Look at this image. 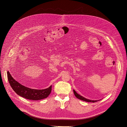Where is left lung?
I'll list each match as a JSON object with an SVG mask.
<instances>
[{
  "label": "left lung",
  "instance_id": "1",
  "mask_svg": "<svg viewBox=\"0 0 127 127\" xmlns=\"http://www.w3.org/2000/svg\"><path fill=\"white\" fill-rule=\"evenodd\" d=\"M73 92H74V94L75 95V96L77 98H78L80 100H83V101H86L87 102H93V103H94V102H96L97 101H98L99 100H91L90 99H88L87 98H85V97L81 96L80 95L78 94L75 90H73Z\"/></svg>",
  "mask_w": 127,
  "mask_h": 127
}]
</instances>
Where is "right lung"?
<instances>
[{
  "instance_id": "1",
  "label": "right lung",
  "mask_w": 127,
  "mask_h": 127,
  "mask_svg": "<svg viewBox=\"0 0 127 127\" xmlns=\"http://www.w3.org/2000/svg\"><path fill=\"white\" fill-rule=\"evenodd\" d=\"M8 79L10 85L14 91L20 96L29 100H39L47 98L50 94L52 86L44 90L31 89L21 85L13 79L8 71Z\"/></svg>"
}]
</instances>
